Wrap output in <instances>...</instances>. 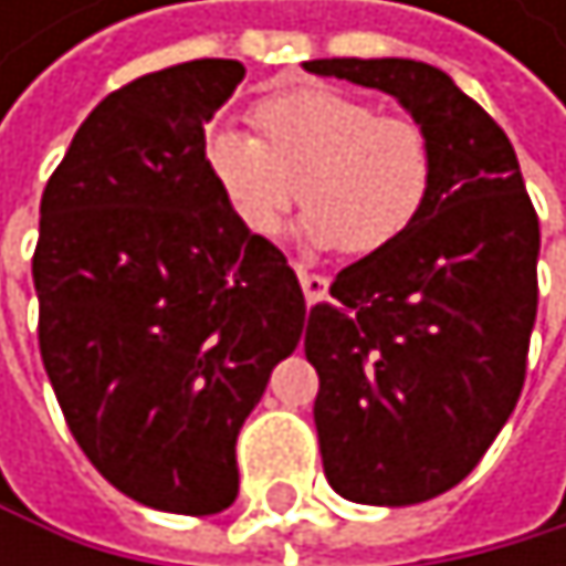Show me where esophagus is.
<instances>
[{
  "label": "esophagus",
  "instance_id": "34e87169",
  "mask_svg": "<svg viewBox=\"0 0 566 566\" xmlns=\"http://www.w3.org/2000/svg\"><path fill=\"white\" fill-rule=\"evenodd\" d=\"M295 271H298V281H302L305 298H308V302H318V298L325 295V289H329V281H325L322 274H315V271H308V268H302V264H295Z\"/></svg>",
  "mask_w": 566,
  "mask_h": 566
}]
</instances>
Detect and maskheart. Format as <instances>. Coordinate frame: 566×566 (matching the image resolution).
<instances>
[{
  "label": "heart",
  "mask_w": 566,
  "mask_h": 566,
  "mask_svg": "<svg viewBox=\"0 0 566 566\" xmlns=\"http://www.w3.org/2000/svg\"><path fill=\"white\" fill-rule=\"evenodd\" d=\"M251 118L258 135L217 125L203 138L207 176L248 233L274 237L302 192L308 244L377 254L424 213L434 151L415 118L325 84L274 91Z\"/></svg>",
  "instance_id": "b5f03b06"
}]
</instances>
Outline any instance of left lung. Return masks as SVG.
<instances>
[{
  "mask_svg": "<svg viewBox=\"0 0 566 566\" xmlns=\"http://www.w3.org/2000/svg\"><path fill=\"white\" fill-rule=\"evenodd\" d=\"M305 71L394 94L431 138L418 223L343 268L305 318L325 479L363 506H415L479 465L520 400L539 220L506 132L444 71L400 56Z\"/></svg>",
  "mask_w": 566,
  "mask_h": 566,
  "instance_id": "1",
  "label": "left lung"
}]
</instances>
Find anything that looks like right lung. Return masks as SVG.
Instances as JSON below:
<instances>
[{
    "mask_svg": "<svg viewBox=\"0 0 566 566\" xmlns=\"http://www.w3.org/2000/svg\"><path fill=\"white\" fill-rule=\"evenodd\" d=\"M241 81L237 60H189L112 91L40 200V356L67 428L118 492L182 516L237 499V434L305 325L285 254L203 166Z\"/></svg>",
    "mask_w": 566,
    "mask_h": 566,
    "instance_id": "right-lung-1",
    "label": "right lung"
}]
</instances>
